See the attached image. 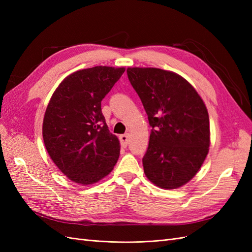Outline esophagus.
<instances>
[{"mask_svg":"<svg viewBox=\"0 0 252 252\" xmlns=\"http://www.w3.org/2000/svg\"><path fill=\"white\" fill-rule=\"evenodd\" d=\"M120 141H121L122 146L127 147V145L129 143V134H122L120 136Z\"/></svg>","mask_w":252,"mask_h":252,"instance_id":"obj_1","label":"esophagus"}]
</instances>
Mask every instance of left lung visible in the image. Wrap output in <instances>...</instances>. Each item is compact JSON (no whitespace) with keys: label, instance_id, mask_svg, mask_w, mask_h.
I'll list each match as a JSON object with an SVG mask.
<instances>
[{"label":"left lung","instance_id":"left-lung-1","mask_svg":"<svg viewBox=\"0 0 252 252\" xmlns=\"http://www.w3.org/2000/svg\"><path fill=\"white\" fill-rule=\"evenodd\" d=\"M127 75L152 127L143 158L145 175L163 189L187 184L209 151V116L204 101L191 84L175 72L129 67Z\"/></svg>","mask_w":252,"mask_h":252}]
</instances>
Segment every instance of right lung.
Returning a JSON list of instances; mask_svg holds the SVG:
<instances>
[{"instance_id":"1","label":"right lung","mask_w":252,"mask_h":252,"mask_svg":"<svg viewBox=\"0 0 252 252\" xmlns=\"http://www.w3.org/2000/svg\"><path fill=\"white\" fill-rule=\"evenodd\" d=\"M124 67L95 66L66 77L53 93L43 120L49 157L70 181L94 184L118 162L120 141L110 133L101 102Z\"/></svg>"}]
</instances>
